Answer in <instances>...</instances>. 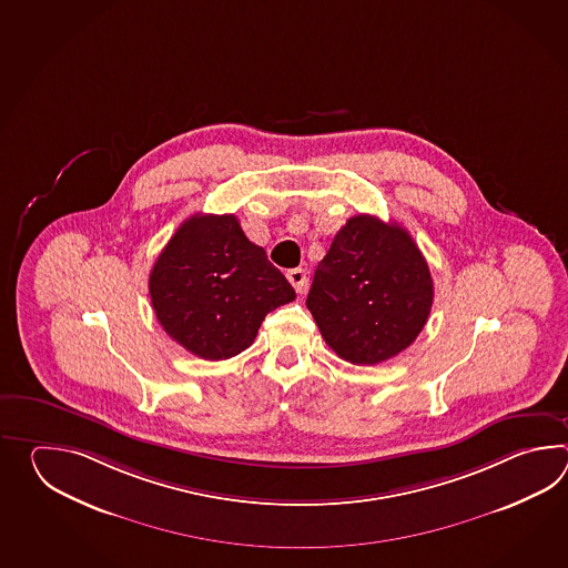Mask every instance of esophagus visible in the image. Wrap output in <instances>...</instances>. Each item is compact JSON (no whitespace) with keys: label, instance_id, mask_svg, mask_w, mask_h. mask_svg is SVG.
I'll return each mask as SVG.
<instances>
[{"label":"esophagus","instance_id":"34e87169","mask_svg":"<svg viewBox=\"0 0 568 568\" xmlns=\"http://www.w3.org/2000/svg\"><path fill=\"white\" fill-rule=\"evenodd\" d=\"M286 278H288L290 284L294 286L296 292H304V288H306V282H308L306 270H302V267H294V270H290L288 274H286Z\"/></svg>","mask_w":568,"mask_h":568}]
</instances>
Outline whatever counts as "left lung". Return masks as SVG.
Returning a JSON list of instances; mask_svg holds the SVG:
<instances>
[{
	"instance_id": "left-lung-1",
	"label": "left lung",
	"mask_w": 568,
	"mask_h": 568,
	"mask_svg": "<svg viewBox=\"0 0 568 568\" xmlns=\"http://www.w3.org/2000/svg\"><path fill=\"white\" fill-rule=\"evenodd\" d=\"M433 296L430 270L410 233L355 215L316 266L306 306L341 359L375 365L410 347Z\"/></svg>"
}]
</instances>
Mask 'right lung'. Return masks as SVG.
<instances>
[{"label":"right lung","instance_id":"right-lung-1","mask_svg":"<svg viewBox=\"0 0 568 568\" xmlns=\"http://www.w3.org/2000/svg\"><path fill=\"white\" fill-rule=\"evenodd\" d=\"M158 323L201 359H230L254 343L267 313L296 292L235 215L186 219L150 272Z\"/></svg>","mask_w":568,"mask_h":568}]
</instances>
